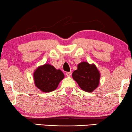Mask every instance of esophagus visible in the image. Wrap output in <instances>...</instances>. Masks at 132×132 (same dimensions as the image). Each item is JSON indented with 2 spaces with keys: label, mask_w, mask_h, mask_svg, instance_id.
<instances>
[{
  "label": "esophagus",
  "mask_w": 132,
  "mask_h": 132,
  "mask_svg": "<svg viewBox=\"0 0 132 132\" xmlns=\"http://www.w3.org/2000/svg\"><path fill=\"white\" fill-rule=\"evenodd\" d=\"M66 75L67 77H70L71 75V72H66Z\"/></svg>",
  "instance_id": "esophagus-1"
}]
</instances>
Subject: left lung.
<instances>
[{
    "label": "left lung",
    "mask_w": 132,
    "mask_h": 132,
    "mask_svg": "<svg viewBox=\"0 0 132 132\" xmlns=\"http://www.w3.org/2000/svg\"><path fill=\"white\" fill-rule=\"evenodd\" d=\"M72 77L82 90L92 92L99 86L101 74L94 64L83 61L77 65V69L72 72Z\"/></svg>",
    "instance_id": "obj_1"
}]
</instances>
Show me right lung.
<instances>
[{
	"mask_svg": "<svg viewBox=\"0 0 132 132\" xmlns=\"http://www.w3.org/2000/svg\"><path fill=\"white\" fill-rule=\"evenodd\" d=\"M64 74L60 69H56L49 64H45L36 68L33 73L34 85L42 92H51L58 87Z\"/></svg>",
	"mask_w": 132,
	"mask_h": 132,
	"instance_id": "right-lung-1",
	"label": "right lung"
}]
</instances>
